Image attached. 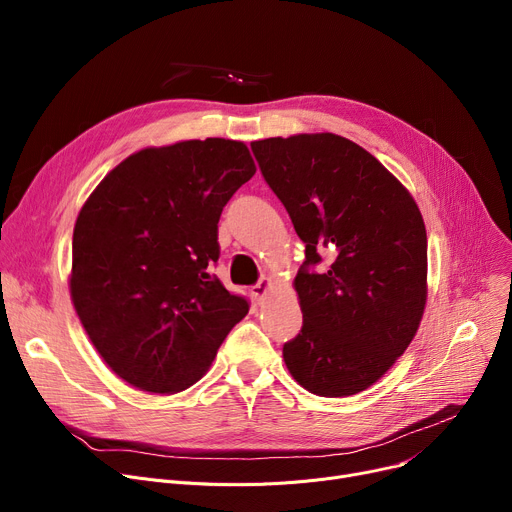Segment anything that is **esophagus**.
Returning <instances> with one entry per match:
<instances>
[{
    "label": "esophagus",
    "instance_id": "obj_1",
    "mask_svg": "<svg viewBox=\"0 0 512 512\" xmlns=\"http://www.w3.org/2000/svg\"><path fill=\"white\" fill-rule=\"evenodd\" d=\"M272 286V280L270 278H261L253 288H251V294L255 297V301H263V297L267 294V290H270Z\"/></svg>",
    "mask_w": 512,
    "mask_h": 512
}]
</instances>
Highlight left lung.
<instances>
[{
	"label": "left lung",
	"instance_id": "obj_1",
	"mask_svg": "<svg viewBox=\"0 0 512 512\" xmlns=\"http://www.w3.org/2000/svg\"><path fill=\"white\" fill-rule=\"evenodd\" d=\"M259 170L305 242L294 278L301 332L282 348L317 396H351L407 351L425 309L427 234L409 191L332 132L251 143Z\"/></svg>",
	"mask_w": 512,
	"mask_h": 512
}]
</instances>
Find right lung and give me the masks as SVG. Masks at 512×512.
<instances>
[{"instance_id": "add662e5", "label": "right lung", "mask_w": 512, "mask_h": 512, "mask_svg": "<svg viewBox=\"0 0 512 512\" xmlns=\"http://www.w3.org/2000/svg\"><path fill=\"white\" fill-rule=\"evenodd\" d=\"M255 174L245 143L182 141L126 157L80 209L70 294L103 361L130 386L199 382L249 301L209 274L218 222Z\"/></svg>"}]
</instances>
